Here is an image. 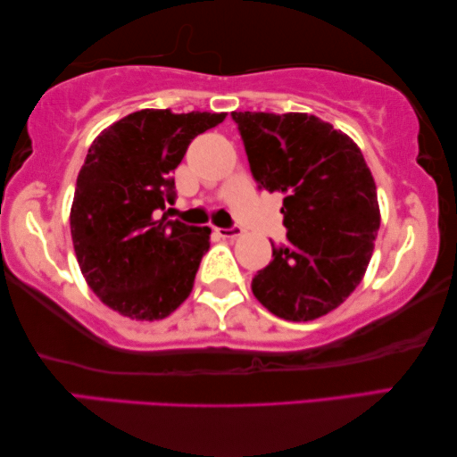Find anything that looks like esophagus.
Returning a JSON list of instances; mask_svg holds the SVG:
<instances>
[{
	"instance_id": "1",
	"label": "esophagus",
	"mask_w": 457,
	"mask_h": 457,
	"mask_svg": "<svg viewBox=\"0 0 457 457\" xmlns=\"http://www.w3.org/2000/svg\"><path fill=\"white\" fill-rule=\"evenodd\" d=\"M216 230V235L219 237H222V238H237V237H241L243 235V230H241V227H237V224H233V227H228V228H214Z\"/></svg>"
}]
</instances>
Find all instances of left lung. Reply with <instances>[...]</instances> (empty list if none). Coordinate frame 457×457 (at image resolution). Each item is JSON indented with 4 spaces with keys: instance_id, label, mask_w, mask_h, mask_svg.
<instances>
[{
    "instance_id": "1",
    "label": "left lung",
    "mask_w": 457,
    "mask_h": 457,
    "mask_svg": "<svg viewBox=\"0 0 457 457\" xmlns=\"http://www.w3.org/2000/svg\"><path fill=\"white\" fill-rule=\"evenodd\" d=\"M259 190L283 196L287 245L253 278V294L289 321H308L361 283L380 227L377 186L362 152L308 113H230Z\"/></svg>"
}]
</instances>
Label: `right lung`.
<instances>
[{
	"mask_svg": "<svg viewBox=\"0 0 457 457\" xmlns=\"http://www.w3.org/2000/svg\"><path fill=\"white\" fill-rule=\"evenodd\" d=\"M224 117L141 109L88 147L71 211L72 245L88 287L121 316L162 320L190 295L211 228L160 212L174 204L171 174L192 139Z\"/></svg>",
	"mask_w": 457,
	"mask_h": 457,
	"instance_id": "right-lung-1",
	"label": "right lung"
}]
</instances>
